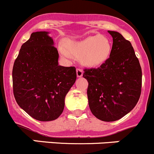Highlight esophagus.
I'll return each mask as SVG.
<instances>
[{
	"instance_id": "obj_1",
	"label": "esophagus",
	"mask_w": 154,
	"mask_h": 154,
	"mask_svg": "<svg viewBox=\"0 0 154 154\" xmlns=\"http://www.w3.org/2000/svg\"><path fill=\"white\" fill-rule=\"evenodd\" d=\"M83 74V70L80 69V68H77V76L78 77H81Z\"/></svg>"
}]
</instances>
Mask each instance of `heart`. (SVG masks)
<instances>
[{
    "mask_svg": "<svg viewBox=\"0 0 154 154\" xmlns=\"http://www.w3.org/2000/svg\"><path fill=\"white\" fill-rule=\"evenodd\" d=\"M66 47H60L62 55L71 60L73 56L80 57L81 63L88 67L103 64L109 57L111 44L108 38L100 35L88 37L81 41L67 40Z\"/></svg>",
    "mask_w": 154,
    "mask_h": 154,
    "instance_id": "heart-1",
    "label": "heart"
}]
</instances>
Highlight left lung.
<instances>
[{"label": "left lung", "mask_w": 154, "mask_h": 154, "mask_svg": "<svg viewBox=\"0 0 154 154\" xmlns=\"http://www.w3.org/2000/svg\"><path fill=\"white\" fill-rule=\"evenodd\" d=\"M109 57L97 68H84L88 83V105L92 114L103 122H115L130 112L142 91V68L130 41L116 31Z\"/></svg>", "instance_id": "1"}]
</instances>
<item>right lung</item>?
Returning <instances> with one entry per match:
<instances>
[{
  "label": "right lung",
  "instance_id": "1",
  "mask_svg": "<svg viewBox=\"0 0 154 154\" xmlns=\"http://www.w3.org/2000/svg\"><path fill=\"white\" fill-rule=\"evenodd\" d=\"M48 32H32L21 46L12 68L18 106L41 122L58 119L65 97L77 78L76 68L59 66V54Z\"/></svg>",
  "mask_w": 154,
  "mask_h": 154
}]
</instances>
